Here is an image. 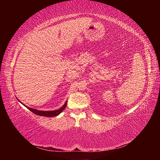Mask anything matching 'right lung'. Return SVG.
<instances>
[{
  "label": "right lung",
  "instance_id": "1",
  "mask_svg": "<svg viewBox=\"0 0 160 160\" xmlns=\"http://www.w3.org/2000/svg\"><path fill=\"white\" fill-rule=\"evenodd\" d=\"M66 105H67V101H66V103H65V105L62 106L61 108H60L59 109L55 110V111H38V110H37V109H34L32 108H28V107H27V106H25V107H27L28 108V109H29L31 111H32V113H34L36 115H41V116H45V117H49V118L51 117L52 118V117H55V116H57L59 114H60L62 112V111L65 109V108H66Z\"/></svg>",
  "mask_w": 160,
  "mask_h": 160
}]
</instances>
